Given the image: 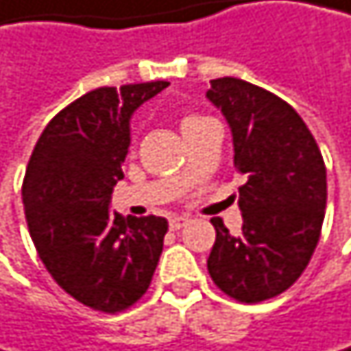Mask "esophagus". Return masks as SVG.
Masks as SVG:
<instances>
[{
    "instance_id": "34e87169",
    "label": "esophagus",
    "mask_w": 351,
    "mask_h": 351,
    "mask_svg": "<svg viewBox=\"0 0 351 351\" xmlns=\"http://www.w3.org/2000/svg\"><path fill=\"white\" fill-rule=\"evenodd\" d=\"M187 222H189V218H185V216H172V218L168 220V224H170V229H172V231L183 229Z\"/></svg>"
}]
</instances>
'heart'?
<instances>
[{"label": "heart", "instance_id": "obj_1", "mask_svg": "<svg viewBox=\"0 0 351 351\" xmlns=\"http://www.w3.org/2000/svg\"><path fill=\"white\" fill-rule=\"evenodd\" d=\"M202 120H206V118H204V116H195V114H191V116H185V118L181 120V129L193 127V124H197V122H202Z\"/></svg>", "mask_w": 351, "mask_h": 351}]
</instances>
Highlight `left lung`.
Returning <instances> with one entry per match:
<instances>
[{
    "instance_id": "obj_1",
    "label": "left lung",
    "mask_w": 351,
    "mask_h": 351,
    "mask_svg": "<svg viewBox=\"0 0 351 351\" xmlns=\"http://www.w3.org/2000/svg\"><path fill=\"white\" fill-rule=\"evenodd\" d=\"M206 97L224 114L235 149L241 235L212 218L208 272L220 291L258 304L289 289L308 266L327 208V168L300 114L247 81L214 79Z\"/></svg>"
}]
</instances>
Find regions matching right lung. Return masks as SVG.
<instances>
[{
    "mask_svg": "<svg viewBox=\"0 0 351 351\" xmlns=\"http://www.w3.org/2000/svg\"><path fill=\"white\" fill-rule=\"evenodd\" d=\"M170 83L99 87L58 112L41 133L22 183L31 239L53 281L99 312H122L147 291L168 222L110 212L124 177L133 112Z\"/></svg>",
    "mask_w": 351,
    "mask_h": 351,
    "instance_id": "1",
    "label": "right lung"
}]
</instances>
